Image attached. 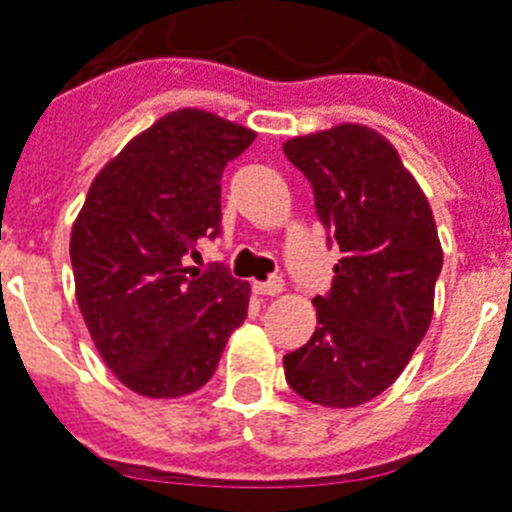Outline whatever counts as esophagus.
Returning a JSON list of instances; mask_svg holds the SVG:
<instances>
[{
    "label": "esophagus",
    "instance_id": "esophagus-1",
    "mask_svg": "<svg viewBox=\"0 0 512 512\" xmlns=\"http://www.w3.org/2000/svg\"><path fill=\"white\" fill-rule=\"evenodd\" d=\"M282 290H285V282H282L280 277H272L269 282H253V293L256 295H269V298H274V295H280Z\"/></svg>",
    "mask_w": 512,
    "mask_h": 512
}]
</instances>
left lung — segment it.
I'll return each mask as SVG.
<instances>
[{"label": "left lung", "instance_id": "left-lung-1", "mask_svg": "<svg viewBox=\"0 0 512 512\" xmlns=\"http://www.w3.org/2000/svg\"><path fill=\"white\" fill-rule=\"evenodd\" d=\"M314 188L316 214L340 246L316 329L285 356V379L324 408L382 395L411 361L434 314L442 246L432 206L382 133L342 122L282 146Z\"/></svg>", "mask_w": 512, "mask_h": 512}]
</instances>
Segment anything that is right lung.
Wrapping results in <instances>:
<instances>
[{
  "label": "right lung",
  "instance_id": "obj_1",
  "mask_svg": "<svg viewBox=\"0 0 512 512\" xmlns=\"http://www.w3.org/2000/svg\"><path fill=\"white\" fill-rule=\"evenodd\" d=\"M256 138L177 109L101 167L70 232L75 298L112 374L143 398L201 390L248 314L251 285L183 256L222 222V170Z\"/></svg>",
  "mask_w": 512,
  "mask_h": 512
}]
</instances>
